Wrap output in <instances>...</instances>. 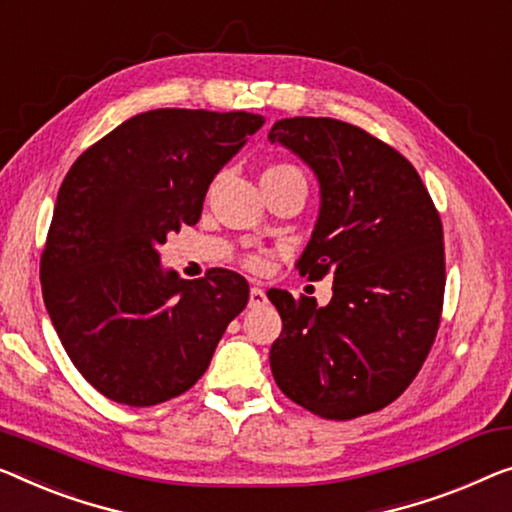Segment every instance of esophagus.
Wrapping results in <instances>:
<instances>
[{
    "label": "esophagus",
    "mask_w": 512,
    "mask_h": 512,
    "mask_svg": "<svg viewBox=\"0 0 512 512\" xmlns=\"http://www.w3.org/2000/svg\"><path fill=\"white\" fill-rule=\"evenodd\" d=\"M266 303V294L262 287H250V299H248V305L250 308H259V305Z\"/></svg>",
    "instance_id": "obj_1"
}]
</instances>
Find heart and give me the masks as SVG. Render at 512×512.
<instances>
[{
  "label": "heart",
  "mask_w": 512,
  "mask_h": 512,
  "mask_svg": "<svg viewBox=\"0 0 512 512\" xmlns=\"http://www.w3.org/2000/svg\"><path fill=\"white\" fill-rule=\"evenodd\" d=\"M294 172H299V170H296V167H292V165H273L262 174V177H280V174H294ZM246 262H248V266H253V269H262V266H264V259L259 255H250Z\"/></svg>",
  "instance_id": "obj_1"
}]
</instances>
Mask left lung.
I'll list each match as a JSON object with an SVG mask.
<instances>
[{
    "label": "left lung",
    "instance_id": "obj_1",
    "mask_svg": "<svg viewBox=\"0 0 512 512\" xmlns=\"http://www.w3.org/2000/svg\"><path fill=\"white\" fill-rule=\"evenodd\" d=\"M319 181V216L296 262L333 276V299L266 296L282 319L271 372L282 393L329 421L372 414L421 370L444 305V230L407 158L329 117L280 119L269 133Z\"/></svg>",
    "mask_w": 512,
    "mask_h": 512
}]
</instances>
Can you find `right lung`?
Returning <instances> with one entry per match:
<instances>
[{
  "label": "right lung",
  "mask_w": 512,
  "mask_h": 512,
  "mask_svg": "<svg viewBox=\"0 0 512 512\" xmlns=\"http://www.w3.org/2000/svg\"><path fill=\"white\" fill-rule=\"evenodd\" d=\"M262 114L163 108L135 114L75 160L41 255L43 301L80 375L128 407L186 393L209 368L248 282L211 269L183 280L158 246L202 216L209 183Z\"/></svg>",
  "instance_id": "add662e5"
}]
</instances>
